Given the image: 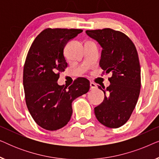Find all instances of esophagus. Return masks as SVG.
<instances>
[{
  "label": "esophagus",
  "mask_w": 159,
  "mask_h": 159,
  "mask_svg": "<svg viewBox=\"0 0 159 159\" xmlns=\"http://www.w3.org/2000/svg\"><path fill=\"white\" fill-rule=\"evenodd\" d=\"M90 90H95V89H96L97 85L95 83L90 82Z\"/></svg>",
  "instance_id": "obj_1"
}]
</instances>
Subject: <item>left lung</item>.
<instances>
[{"mask_svg": "<svg viewBox=\"0 0 159 159\" xmlns=\"http://www.w3.org/2000/svg\"><path fill=\"white\" fill-rule=\"evenodd\" d=\"M86 34L102 48L99 65L111 73L110 85L98 88L103 101L94 108L95 116L106 127L118 128L131 116L140 95V66L138 52L132 40L122 32L106 28L87 30Z\"/></svg>", "mask_w": 159, "mask_h": 159, "instance_id": "8db88e82", "label": "left lung"}]
</instances>
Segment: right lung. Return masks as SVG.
<instances>
[{
    "instance_id": "add662e5",
    "label": "right lung",
    "mask_w": 159,
    "mask_h": 159,
    "mask_svg": "<svg viewBox=\"0 0 159 159\" xmlns=\"http://www.w3.org/2000/svg\"><path fill=\"white\" fill-rule=\"evenodd\" d=\"M82 32L46 29L34 39L27 53L23 73L26 103L34 121L45 129L64 127L72 114V101L90 89L84 78L76 80L69 88L57 82L59 72L67 66L64 47Z\"/></svg>"
}]
</instances>
